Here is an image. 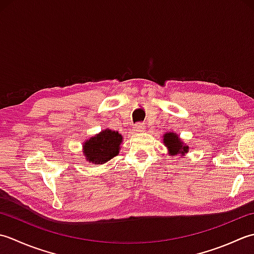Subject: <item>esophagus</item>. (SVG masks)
Wrapping results in <instances>:
<instances>
[{"instance_id": "obj_1", "label": "esophagus", "mask_w": 254, "mask_h": 254, "mask_svg": "<svg viewBox=\"0 0 254 254\" xmlns=\"http://www.w3.org/2000/svg\"><path fill=\"white\" fill-rule=\"evenodd\" d=\"M144 128H146V126H144V124H136L133 127V130L134 131H138V132H141L144 130Z\"/></svg>"}]
</instances>
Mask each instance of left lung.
I'll return each instance as SVG.
<instances>
[{"label":"left lung","mask_w":254,"mask_h":254,"mask_svg":"<svg viewBox=\"0 0 254 254\" xmlns=\"http://www.w3.org/2000/svg\"><path fill=\"white\" fill-rule=\"evenodd\" d=\"M163 142L164 146L168 148L171 156H174V154H185L189 150V146H186L183 141H181L178 134H175L174 132L164 133Z\"/></svg>","instance_id":"1"}]
</instances>
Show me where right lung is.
Here are the masks:
<instances>
[{"label":"right lung","mask_w":254,"mask_h":254,"mask_svg":"<svg viewBox=\"0 0 254 254\" xmlns=\"http://www.w3.org/2000/svg\"><path fill=\"white\" fill-rule=\"evenodd\" d=\"M123 141L122 134L111 129H105L83 144V153L87 162L103 164L117 156Z\"/></svg>","instance_id":"1"}]
</instances>
